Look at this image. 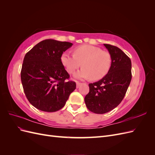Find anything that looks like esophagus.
I'll return each mask as SVG.
<instances>
[{
	"label": "esophagus",
	"instance_id": "obj_1",
	"mask_svg": "<svg viewBox=\"0 0 155 155\" xmlns=\"http://www.w3.org/2000/svg\"><path fill=\"white\" fill-rule=\"evenodd\" d=\"M81 83H79V82H78V81H76V87L77 88H79V87H80V85H81Z\"/></svg>",
	"mask_w": 155,
	"mask_h": 155
}]
</instances>
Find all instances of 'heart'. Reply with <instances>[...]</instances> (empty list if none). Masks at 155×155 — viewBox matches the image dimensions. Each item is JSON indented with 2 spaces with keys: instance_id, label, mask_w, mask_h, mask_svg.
Returning <instances> with one entry per match:
<instances>
[{
  "instance_id": "b5f03b06",
  "label": "heart",
  "mask_w": 155,
  "mask_h": 155,
  "mask_svg": "<svg viewBox=\"0 0 155 155\" xmlns=\"http://www.w3.org/2000/svg\"><path fill=\"white\" fill-rule=\"evenodd\" d=\"M60 59L70 74L74 73L82 63L83 67L74 75L78 79L98 80L106 76L111 65V56L108 51L88 45L77 46L74 49V55L63 53Z\"/></svg>"
}]
</instances>
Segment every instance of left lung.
Returning a JSON list of instances; mask_svg holds the SVG:
<instances>
[{
	"label": "left lung",
	"instance_id": "8db88e82",
	"mask_svg": "<svg viewBox=\"0 0 155 155\" xmlns=\"http://www.w3.org/2000/svg\"><path fill=\"white\" fill-rule=\"evenodd\" d=\"M111 56L109 72L100 81L89 83L85 97L87 109L96 114L114 109L123 100L132 78L131 61L117 46L104 44Z\"/></svg>",
	"mask_w": 155,
	"mask_h": 155
}]
</instances>
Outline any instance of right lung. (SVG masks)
Returning a JSON list of instances; mask_svg holds the SVG:
<instances>
[{
	"mask_svg": "<svg viewBox=\"0 0 155 155\" xmlns=\"http://www.w3.org/2000/svg\"><path fill=\"white\" fill-rule=\"evenodd\" d=\"M72 43L46 39L34 46L25 56L21 72L25 95L30 104L42 111L55 112L64 106L76 88L61 55Z\"/></svg>",
	"mask_w": 155,
	"mask_h": 155,
	"instance_id": "1",
	"label": "right lung"
}]
</instances>
